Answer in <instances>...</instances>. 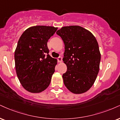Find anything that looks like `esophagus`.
Wrapping results in <instances>:
<instances>
[{
    "label": "esophagus",
    "instance_id": "1",
    "mask_svg": "<svg viewBox=\"0 0 120 120\" xmlns=\"http://www.w3.org/2000/svg\"><path fill=\"white\" fill-rule=\"evenodd\" d=\"M57 61H58V63H60L62 62V58L61 57H59L58 58H57Z\"/></svg>",
    "mask_w": 120,
    "mask_h": 120
}]
</instances>
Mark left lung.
<instances>
[{
  "mask_svg": "<svg viewBox=\"0 0 120 120\" xmlns=\"http://www.w3.org/2000/svg\"><path fill=\"white\" fill-rule=\"evenodd\" d=\"M56 34L65 45L63 60L67 66L63 75L65 86L74 94L85 93L93 85L99 70L101 53L96 38L79 26L63 27Z\"/></svg>",
  "mask_w": 120,
  "mask_h": 120,
  "instance_id": "obj_1",
  "label": "left lung"
}]
</instances>
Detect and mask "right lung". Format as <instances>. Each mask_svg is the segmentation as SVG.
I'll use <instances>...</instances> for the list:
<instances>
[{
	"mask_svg": "<svg viewBox=\"0 0 120 120\" xmlns=\"http://www.w3.org/2000/svg\"><path fill=\"white\" fill-rule=\"evenodd\" d=\"M57 27L36 26L27 28L19 39L15 52L18 78L29 92L40 93L48 87L57 60L49 55L47 41Z\"/></svg>",
	"mask_w": 120,
	"mask_h": 120,
	"instance_id": "obj_1",
	"label": "right lung"
}]
</instances>
